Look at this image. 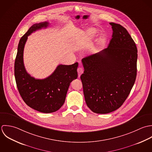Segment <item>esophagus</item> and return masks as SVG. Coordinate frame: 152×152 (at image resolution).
<instances>
[{"mask_svg": "<svg viewBox=\"0 0 152 152\" xmlns=\"http://www.w3.org/2000/svg\"><path fill=\"white\" fill-rule=\"evenodd\" d=\"M77 73H78L79 77H80V75L83 73V69L82 67H79L77 69Z\"/></svg>", "mask_w": 152, "mask_h": 152, "instance_id": "obj_1", "label": "esophagus"}]
</instances>
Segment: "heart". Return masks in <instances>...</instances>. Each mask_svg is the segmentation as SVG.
I'll return each instance as SVG.
<instances>
[{
	"mask_svg": "<svg viewBox=\"0 0 152 152\" xmlns=\"http://www.w3.org/2000/svg\"><path fill=\"white\" fill-rule=\"evenodd\" d=\"M96 34V30L93 28H90L89 29V30L87 31V36L88 37H91V36H93L94 34ZM104 43V39H100L99 40L98 42V46H101Z\"/></svg>",
	"mask_w": 152,
	"mask_h": 152,
	"instance_id": "1",
	"label": "heart"
}]
</instances>
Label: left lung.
Masks as SVG:
<instances>
[{
	"label": "left lung",
	"instance_id": "1",
	"mask_svg": "<svg viewBox=\"0 0 152 152\" xmlns=\"http://www.w3.org/2000/svg\"><path fill=\"white\" fill-rule=\"evenodd\" d=\"M112 38L107 48L84 58L80 79L87 106L96 113L106 114L119 109L135 82L137 49L127 30L110 23Z\"/></svg>",
	"mask_w": 152,
	"mask_h": 152
}]
</instances>
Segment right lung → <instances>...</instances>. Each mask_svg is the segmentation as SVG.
Returning <instances> with one entry per match:
<instances>
[{"instance_id":"1","label":"right lung","mask_w":152,"mask_h":152,"mask_svg":"<svg viewBox=\"0 0 152 152\" xmlns=\"http://www.w3.org/2000/svg\"><path fill=\"white\" fill-rule=\"evenodd\" d=\"M48 22L33 25L20 39L15 62V76L19 92L31 108L49 113L58 110L64 104L70 83L77 77L78 63L59 64L44 79H36L28 73L23 63V50L28 36L33 31L46 28Z\"/></svg>"}]
</instances>
